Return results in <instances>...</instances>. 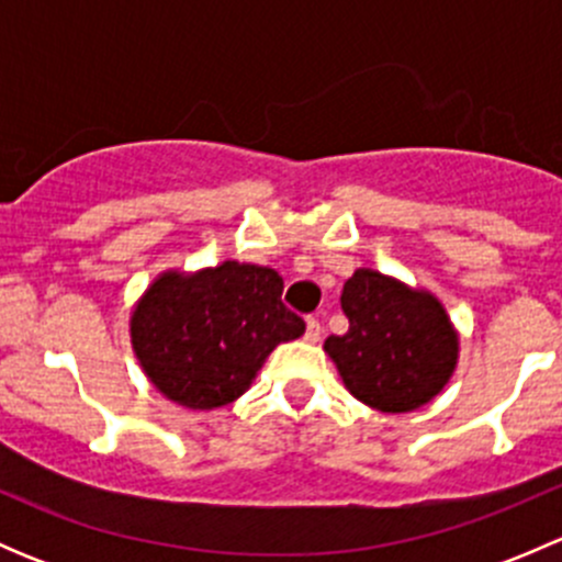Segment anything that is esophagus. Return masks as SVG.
<instances>
[{"label": "esophagus", "mask_w": 562, "mask_h": 562, "mask_svg": "<svg viewBox=\"0 0 562 562\" xmlns=\"http://www.w3.org/2000/svg\"><path fill=\"white\" fill-rule=\"evenodd\" d=\"M304 337H307V342H317L321 339V321L317 317H307V334Z\"/></svg>", "instance_id": "34e87169"}]
</instances>
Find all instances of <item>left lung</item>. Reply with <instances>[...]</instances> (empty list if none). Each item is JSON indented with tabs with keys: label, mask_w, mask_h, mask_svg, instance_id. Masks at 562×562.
<instances>
[{
	"label": "left lung",
	"mask_w": 562,
	"mask_h": 562,
	"mask_svg": "<svg viewBox=\"0 0 562 562\" xmlns=\"http://www.w3.org/2000/svg\"><path fill=\"white\" fill-rule=\"evenodd\" d=\"M350 326L323 350L345 389L381 413H411L432 402L454 375L459 337L443 304L394 277L356 269L342 288Z\"/></svg>",
	"instance_id": "obj_1"
}]
</instances>
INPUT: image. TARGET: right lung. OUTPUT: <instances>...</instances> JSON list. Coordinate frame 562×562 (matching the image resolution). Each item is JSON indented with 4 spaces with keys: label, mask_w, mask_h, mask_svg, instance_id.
<instances>
[{
    "label": "right lung",
    "mask_w": 562,
    "mask_h": 562,
    "mask_svg": "<svg viewBox=\"0 0 562 562\" xmlns=\"http://www.w3.org/2000/svg\"><path fill=\"white\" fill-rule=\"evenodd\" d=\"M302 334L304 321L282 304V277L239 260L192 274L162 271L130 317L140 370L190 411L239 400L266 356Z\"/></svg>",
    "instance_id": "obj_1"
}]
</instances>
